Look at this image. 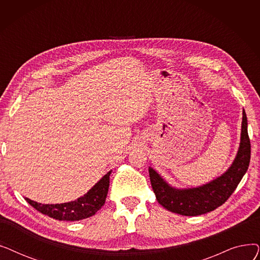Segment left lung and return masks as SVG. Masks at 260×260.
Wrapping results in <instances>:
<instances>
[{
    "label": "left lung",
    "instance_id": "left-lung-1",
    "mask_svg": "<svg viewBox=\"0 0 260 260\" xmlns=\"http://www.w3.org/2000/svg\"><path fill=\"white\" fill-rule=\"evenodd\" d=\"M251 159V143L248 135V120L242 112L241 137L238 153L229 170L215 180L199 187L178 189L168 184L152 168L149 179L158 202L167 210L184 216H198L219 208L234 193L247 173Z\"/></svg>",
    "mask_w": 260,
    "mask_h": 260
}]
</instances>
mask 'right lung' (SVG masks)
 <instances>
[{
  "label": "right lung",
  "instance_id": "obj_1",
  "mask_svg": "<svg viewBox=\"0 0 260 260\" xmlns=\"http://www.w3.org/2000/svg\"><path fill=\"white\" fill-rule=\"evenodd\" d=\"M109 175L111 172L104 175L84 196L75 201L60 204H41L28 198H25V200L37 211L53 219L64 221L85 219L97 213L105 203L109 186Z\"/></svg>",
  "mask_w": 260,
  "mask_h": 260
}]
</instances>
